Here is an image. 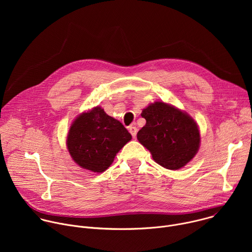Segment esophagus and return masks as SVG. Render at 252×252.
<instances>
[{
    "mask_svg": "<svg viewBox=\"0 0 252 252\" xmlns=\"http://www.w3.org/2000/svg\"><path fill=\"white\" fill-rule=\"evenodd\" d=\"M128 130H129V132L131 133L132 137H133V138H135V136H136V132H137V128H136L134 126H130L128 127Z\"/></svg>",
    "mask_w": 252,
    "mask_h": 252,
    "instance_id": "1",
    "label": "esophagus"
}]
</instances>
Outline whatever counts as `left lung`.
Returning <instances> with one entry per match:
<instances>
[{
    "instance_id": "left-lung-1",
    "label": "left lung",
    "mask_w": 252,
    "mask_h": 252,
    "mask_svg": "<svg viewBox=\"0 0 252 252\" xmlns=\"http://www.w3.org/2000/svg\"><path fill=\"white\" fill-rule=\"evenodd\" d=\"M147 124L137 132V139L154 160L167 169L184 167L197 154L200 134L197 124L186 112L156 101L142 110Z\"/></svg>"
}]
</instances>
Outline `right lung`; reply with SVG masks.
Wrapping results in <instances>:
<instances>
[{
    "label": "right lung",
    "mask_w": 252,
    "mask_h": 252,
    "mask_svg": "<svg viewBox=\"0 0 252 252\" xmlns=\"http://www.w3.org/2000/svg\"><path fill=\"white\" fill-rule=\"evenodd\" d=\"M130 139V133L121 122L107 116L100 106H95L81 114L71 124L66 148L81 167L100 173L109 168Z\"/></svg>",
    "instance_id": "obj_1"
}]
</instances>
